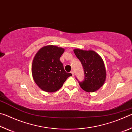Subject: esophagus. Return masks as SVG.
I'll return each mask as SVG.
<instances>
[{"label":"esophagus","mask_w":132,"mask_h":132,"mask_svg":"<svg viewBox=\"0 0 132 132\" xmlns=\"http://www.w3.org/2000/svg\"><path fill=\"white\" fill-rule=\"evenodd\" d=\"M71 75H72V76H75L74 71H73V70H71Z\"/></svg>","instance_id":"1"}]
</instances>
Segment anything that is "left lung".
<instances>
[{
  "label": "left lung",
  "mask_w": 132,
  "mask_h": 132,
  "mask_svg": "<svg viewBox=\"0 0 132 132\" xmlns=\"http://www.w3.org/2000/svg\"><path fill=\"white\" fill-rule=\"evenodd\" d=\"M75 54L83 66L85 79L79 84L88 93L95 92L101 87L106 80V72L102 57L92 50L75 49Z\"/></svg>",
  "instance_id": "left-lung-1"
}]
</instances>
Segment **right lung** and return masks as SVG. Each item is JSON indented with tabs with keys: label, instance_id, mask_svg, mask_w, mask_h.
Instances as JSON below:
<instances>
[{
	"label": "right lung",
	"instance_id": "1",
	"mask_svg": "<svg viewBox=\"0 0 132 132\" xmlns=\"http://www.w3.org/2000/svg\"><path fill=\"white\" fill-rule=\"evenodd\" d=\"M64 49L46 45L38 51L33 59L31 71L32 78L39 88L48 93L59 90L66 79L72 76L66 73L60 57Z\"/></svg>",
	"mask_w": 132,
	"mask_h": 132
}]
</instances>
